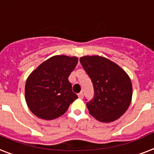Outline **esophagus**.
Instances as JSON below:
<instances>
[{
  "instance_id": "1",
  "label": "esophagus",
  "mask_w": 154,
  "mask_h": 154,
  "mask_svg": "<svg viewBox=\"0 0 154 154\" xmlns=\"http://www.w3.org/2000/svg\"><path fill=\"white\" fill-rule=\"evenodd\" d=\"M83 97H84V95H83V93H82V92H81L80 94H78V97H79L80 99L83 98Z\"/></svg>"
}]
</instances>
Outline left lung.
Masks as SVG:
<instances>
[{"label":"left lung","instance_id":"obj_1","mask_svg":"<svg viewBox=\"0 0 154 154\" xmlns=\"http://www.w3.org/2000/svg\"><path fill=\"white\" fill-rule=\"evenodd\" d=\"M80 62L94 85V97L86 103L89 113L105 123L118 119L132 101L133 87L129 75L116 63L101 56H84Z\"/></svg>","mask_w":154,"mask_h":154}]
</instances>
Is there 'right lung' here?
<instances>
[{
	"label": "right lung",
	"mask_w": 154,
	"mask_h": 154,
	"mask_svg": "<svg viewBox=\"0 0 154 154\" xmlns=\"http://www.w3.org/2000/svg\"><path fill=\"white\" fill-rule=\"evenodd\" d=\"M78 62L77 57L56 55L42 63L28 77L25 101L37 117L53 120L60 117L77 98L68 77Z\"/></svg>",
	"instance_id": "1"
}]
</instances>
